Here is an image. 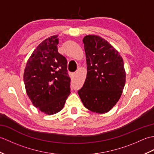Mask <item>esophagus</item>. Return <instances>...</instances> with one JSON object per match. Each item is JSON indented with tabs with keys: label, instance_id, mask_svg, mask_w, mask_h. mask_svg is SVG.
I'll use <instances>...</instances> for the list:
<instances>
[{
	"label": "esophagus",
	"instance_id": "1",
	"mask_svg": "<svg viewBox=\"0 0 154 154\" xmlns=\"http://www.w3.org/2000/svg\"><path fill=\"white\" fill-rule=\"evenodd\" d=\"M73 75H75H75H77V73H74Z\"/></svg>",
	"mask_w": 154,
	"mask_h": 154
}]
</instances>
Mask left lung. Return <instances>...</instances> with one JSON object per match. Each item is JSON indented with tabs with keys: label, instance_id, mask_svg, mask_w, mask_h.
I'll list each match as a JSON object with an SVG mask.
<instances>
[{
	"label": "left lung",
	"instance_id": "8db88e82",
	"mask_svg": "<svg viewBox=\"0 0 154 154\" xmlns=\"http://www.w3.org/2000/svg\"><path fill=\"white\" fill-rule=\"evenodd\" d=\"M87 73L78 91L84 106L97 113H105L119 101L126 83L124 62L119 52L104 39L85 36Z\"/></svg>",
	"mask_w": 154,
	"mask_h": 154
}]
</instances>
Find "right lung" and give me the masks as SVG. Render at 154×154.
Instances as JSON below:
<instances>
[{
  "label": "right lung",
  "instance_id": "obj_1",
  "mask_svg": "<svg viewBox=\"0 0 154 154\" xmlns=\"http://www.w3.org/2000/svg\"><path fill=\"white\" fill-rule=\"evenodd\" d=\"M57 35L42 42L29 58L24 82L34 106L48 115L62 110L70 94L66 58L58 52Z\"/></svg>",
  "mask_w": 154,
  "mask_h": 154
}]
</instances>
